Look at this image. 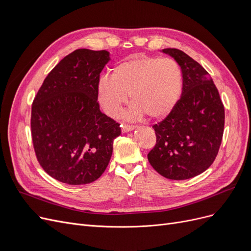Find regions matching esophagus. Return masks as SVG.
I'll use <instances>...</instances> for the list:
<instances>
[{"instance_id": "obj_1", "label": "esophagus", "mask_w": 251, "mask_h": 251, "mask_svg": "<svg viewBox=\"0 0 251 251\" xmlns=\"http://www.w3.org/2000/svg\"><path fill=\"white\" fill-rule=\"evenodd\" d=\"M120 126H121V131H123V133L131 132V131H133L134 128L136 127L135 126H132V125H126V124H123V125H121Z\"/></svg>"}]
</instances>
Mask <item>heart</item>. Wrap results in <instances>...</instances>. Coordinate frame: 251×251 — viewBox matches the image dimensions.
<instances>
[{
    "mask_svg": "<svg viewBox=\"0 0 251 251\" xmlns=\"http://www.w3.org/2000/svg\"><path fill=\"white\" fill-rule=\"evenodd\" d=\"M182 86L183 75L176 60L137 55L118 63L112 75H102L96 92L100 107L111 117L117 116L130 94L133 102L125 114L126 118L144 114L151 118H161L176 105Z\"/></svg>",
    "mask_w": 251,
    "mask_h": 251,
    "instance_id": "1",
    "label": "heart"
}]
</instances>
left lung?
Here are the masks:
<instances>
[{
	"label": "left lung",
	"instance_id": "8db88e82",
	"mask_svg": "<svg viewBox=\"0 0 251 251\" xmlns=\"http://www.w3.org/2000/svg\"><path fill=\"white\" fill-rule=\"evenodd\" d=\"M179 64L183 86L174 109L153 128L157 137L148 154L153 169L172 180H186L215 161L224 132L225 113L210 75L179 49H163Z\"/></svg>",
	"mask_w": 251,
	"mask_h": 251
}]
</instances>
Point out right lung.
Segmentation results:
<instances>
[{"label":"right lung","instance_id":"obj_1","mask_svg":"<svg viewBox=\"0 0 251 251\" xmlns=\"http://www.w3.org/2000/svg\"><path fill=\"white\" fill-rule=\"evenodd\" d=\"M110 60L105 50L77 49L45 78L31 109L37 161L52 178L88 184L107 169L120 125L100 110L96 87Z\"/></svg>","mask_w":251,"mask_h":251}]
</instances>
